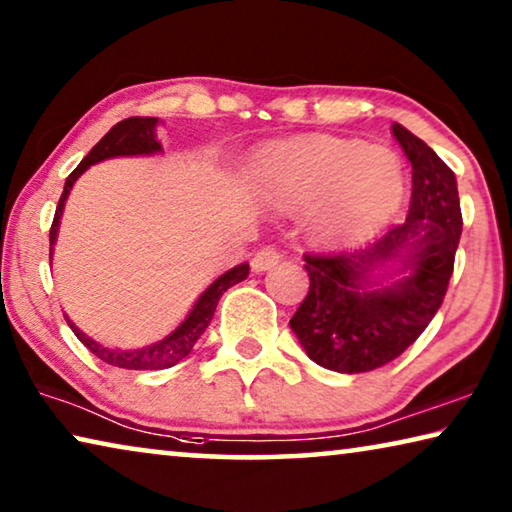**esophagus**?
<instances>
[{"mask_svg": "<svg viewBox=\"0 0 512 512\" xmlns=\"http://www.w3.org/2000/svg\"><path fill=\"white\" fill-rule=\"evenodd\" d=\"M281 251L277 249V247H263V249H258L256 254H254V258H251V270L254 272H265V270H270V267H274L277 265L279 261H281Z\"/></svg>", "mask_w": 512, "mask_h": 512, "instance_id": "34e87169", "label": "esophagus"}]
</instances>
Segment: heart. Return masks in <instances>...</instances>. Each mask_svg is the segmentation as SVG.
Instances as JSON below:
<instances>
[{"mask_svg":"<svg viewBox=\"0 0 512 512\" xmlns=\"http://www.w3.org/2000/svg\"><path fill=\"white\" fill-rule=\"evenodd\" d=\"M261 180L281 206L313 203V238L334 247L373 235L405 196L396 155L334 137H309L277 148L263 160Z\"/></svg>","mask_w":512,"mask_h":512,"instance_id":"heart-1","label":"heart"}]
</instances>
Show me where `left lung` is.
<instances>
[{"instance_id": "8db88e82", "label": "left lung", "mask_w": 512, "mask_h": 512, "mask_svg": "<svg viewBox=\"0 0 512 512\" xmlns=\"http://www.w3.org/2000/svg\"><path fill=\"white\" fill-rule=\"evenodd\" d=\"M391 130L412 162L405 222L364 249L304 254L311 286L290 327L309 359L336 373L375 371L403 355L435 318L453 274L462 233L453 171L400 123ZM391 260L404 274L377 284L374 272Z\"/></svg>"}]
</instances>
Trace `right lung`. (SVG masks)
Returning a JSON list of instances; mask_svg holds the SVG:
<instances>
[{
    "mask_svg": "<svg viewBox=\"0 0 512 512\" xmlns=\"http://www.w3.org/2000/svg\"><path fill=\"white\" fill-rule=\"evenodd\" d=\"M155 125L157 119L153 116H132V119H125L121 123H116L112 130L102 137L96 146L91 148L89 155L77 164V169L66 178L64 185V194H61L57 212H54V222L50 229V256H52V247L57 242V231H59V219L61 212H64L66 199L70 190H73L75 180L80 178L91 164L107 160V157H119V155H153L160 153L162 146L160 141L155 137ZM249 274V265H235L233 270L224 272L222 277H217L210 286L203 290L199 300L192 306V311L187 313V318L180 322V325L171 332L169 336H164L162 341H157L153 345H146V348L139 350H112L100 345L98 341L86 336L84 332L75 327V322H70V318L66 316L70 329H73L75 336L86 345V350H91L93 355L98 359L105 361L109 366H119V368H128V371H162V368H171L176 366L180 359H185L190 355L194 343L199 341V336L206 332V327L210 325L212 316H215L217 302L226 290L235 283L245 281Z\"/></svg>",
    "mask_w": 512,
    "mask_h": 512,
    "instance_id": "add662e5",
    "label": "right lung"
}]
</instances>
